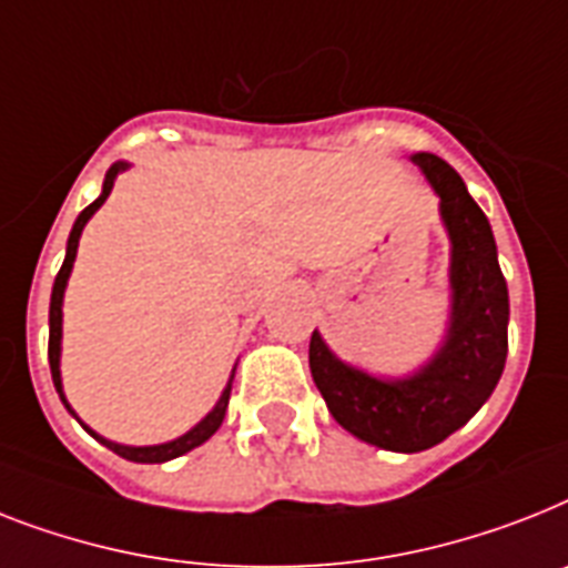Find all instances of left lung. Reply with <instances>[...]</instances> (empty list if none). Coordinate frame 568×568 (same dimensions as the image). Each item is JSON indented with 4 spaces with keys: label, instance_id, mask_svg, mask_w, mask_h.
I'll use <instances>...</instances> for the list:
<instances>
[{
    "label": "left lung",
    "instance_id": "1",
    "mask_svg": "<svg viewBox=\"0 0 568 568\" xmlns=\"http://www.w3.org/2000/svg\"><path fill=\"white\" fill-rule=\"evenodd\" d=\"M440 195V219L452 242V317L444 347L408 379H376L332 356L312 332L308 367L338 426L364 444L423 452L458 432L490 399L508 358V283L496 239L460 174L435 154H414Z\"/></svg>",
    "mask_w": 568,
    "mask_h": 568
}]
</instances>
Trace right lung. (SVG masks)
<instances>
[{
	"instance_id": "obj_1",
	"label": "right lung",
	"mask_w": 568,
	"mask_h": 568,
	"mask_svg": "<svg viewBox=\"0 0 568 568\" xmlns=\"http://www.w3.org/2000/svg\"><path fill=\"white\" fill-rule=\"evenodd\" d=\"M128 169V163H113L108 169V174H104V186H101V195L92 201L90 206H87L81 215L75 219V224H72V233H69V242H67V260H63V265H60L58 276H54V288H52V303H49V367H52V382L54 388H58L60 394V403L67 405V396H63V385H60V335H63V292H67V280L69 274H72V262H75V253H78V239H81V230H84L87 221L92 219V212L99 210L104 201H108L110 189H113V180H116L119 172H124ZM233 376H236V371H233ZM233 376H230L227 388H224V394H221V399L215 403V408H212L210 414H206L201 423H197L192 432H186L183 437H178V440H169V444H160V446H122V444H113V440H104L101 435H95L90 426H81L90 432L99 444H104L108 449H113L116 455H122L124 460H133V464H163V460H172V458H180V455H186L189 449H195V446H201L204 440H210L215 432H219L221 419H224V414H227V403H230V388H233ZM69 414L75 417V412L69 408ZM78 419V417H75Z\"/></svg>"
}]
</instances>
